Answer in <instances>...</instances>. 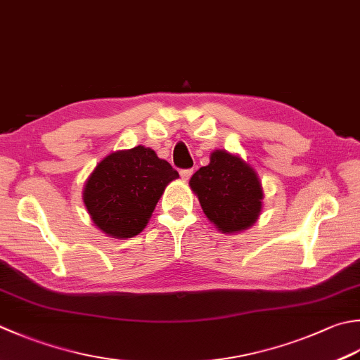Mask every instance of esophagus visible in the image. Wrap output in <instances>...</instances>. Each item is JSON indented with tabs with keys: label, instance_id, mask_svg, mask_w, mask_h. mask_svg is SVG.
<instances>
[{
	"label": "esophagus",
	"instance_id": "1",
	"mask_svg": "<svg viewBox=\"0 0 360 360\" xmlns=\"http://www.w3.org/2000/svg\"><path fill=\"white\" fill-rule=\"evenodd\" d=\"M179 174H181V178H182V179H184V181H188V179H190V176L193 174V170H192V168H187V170H181V172H179Z\"/></svg>",
	"mask_w": 360,
	"mask_h": 360
}]
</instances>
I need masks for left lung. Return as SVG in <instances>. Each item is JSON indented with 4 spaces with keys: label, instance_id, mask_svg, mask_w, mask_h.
Segmentation results:
<instances>
[{
    "label": "left lung",
    "instance_id": "1",
    "mask_svg": "<svg viewBox=\"0 0 360 360\" xmlns=\"http://www.w3.org/2000/svg\"><path fill=\"white\" fill-rule=\"evenodd\" d=\"M188 186L210 223L224 234L248 229L262 210L264 190L255 168L228 151L210 154L209 165L201 167Z\"/></svg>",
    "mask_w": 360,
    "mask_h": 360
}]
</instances>
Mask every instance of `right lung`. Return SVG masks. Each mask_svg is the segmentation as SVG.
Masks as SVG:
<instances>
[{
  "instance_id": "1",
  "label": "right lung",
  "mask_w": 360,
  "mask_h": 360,
  "mask_svg": "<svg viewBox=\"0 0 360 360\" xmlns=\"http://www.w3.org/2000/svg\"><path fill=\"white\" fill-rule=\"evenodd\" d=\"M178 178L167 160L139 145L105 156L86 181L82 200L98 229L131 238L145 229L165 187Z\"/></svg>"
}]
</instances>
